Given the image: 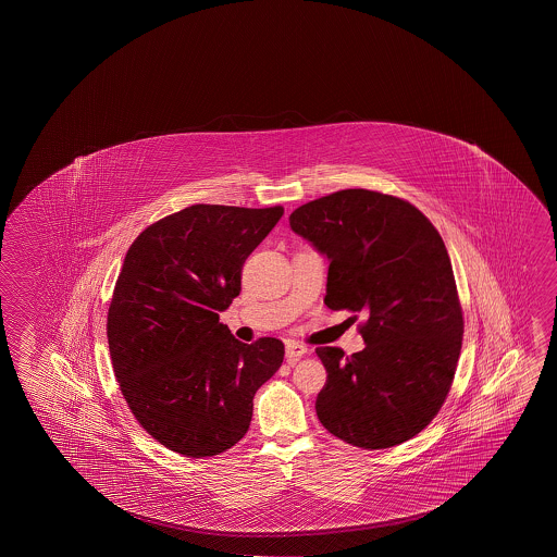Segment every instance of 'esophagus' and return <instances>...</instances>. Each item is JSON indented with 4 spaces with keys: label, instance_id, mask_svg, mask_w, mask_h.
I'll use <instances>...</instances> for the list:
<instances>
[{
    "label": "esophagus",
    "instance_id": "esophagus-1",
    "mask_svg": "<svg viewBox=\"0 0 557 557\" xmlns=\"http://www.w3.org/2000/svg\"><path fill=\"white\" fill-rule=\"evenodd\" d=\"M305 354H309V347L305 346V344H299V342H287V346H285V357H287V363H295L299 357L305 356Z\"/></svg>",
    "mask_w": 557,
    "mask_h": 557
}]
</instances>
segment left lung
I'll return each mask as SVG.
<instances>
[{"label":"left lung","instance_id":"8db88e82","mask_svg":"<svg viewBox=\"0 0 557 557\" xmlns=\"http://www.w3.org/2000/svg\"><path fill=\"white\" fill-rule=\"evenodd\" d=\"M289 225L329 256V309L367 314L363 351L317 347L329 373L320 423L369 450L416 437L447 400L465 334L437 228L410 201L363 188L309 201Z\"/></svg>","mask_w":557,"mask_h":557}]
</instances>
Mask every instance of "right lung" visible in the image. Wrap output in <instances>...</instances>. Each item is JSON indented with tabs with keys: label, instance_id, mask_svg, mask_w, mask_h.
Listing matches in <instances>:
<instances>
[{
	"label": "right lung",
	"instance_id": "add662e5",
	"mask_svg": "<svg viewBox=\"0 0 557 557\" xmlns=\"http://www.w3.org/2000/svg\"><path fill=\"white\" fill-rule=\"evenodd\" d=\"M283 215L274 208L196 203L144 228L114 285L107 337L120 391L137 423L190 458L245 437L252 400L282 367V339L243 344L220 312Z\"/></svg>",
	"mask_w": 557,
	"mask_h": 557
}]
</instances>
